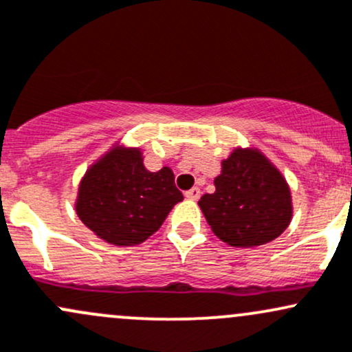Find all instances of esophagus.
Instances as JSON below:
<instances>
[{"mask_svg": "<svg viewBox=\"0 0 352 352\" xmlns=\"http://www.w3.org/2000/svg\"><path fill=\"white\" fill-rule=\"evenodd\" d=\"M186 197L188 201H197L199 197H201V188L199 187H192L190 190L186 192Z\"/></svg>", "mask_w": 352, "mask_h": 352, "instance_id": "esophagus-1", "label": "esophagus"}]
</instances>
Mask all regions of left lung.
Here are the masks:
<instances>
[{"instance_id": "obj_1", "label": "left lung", "mask_w": 352, "mask_h": 352, "mask_svg": "<svg viewBox=\"0 0 352 352\" xmlns=\"http://www.w3.org/2000/svg\"><path fill=\"white\" fill-rule=\"evenodd\" d=\"M214 179L216 192L199 201L214 234L232 248H254L278 238L294 214L278 168L258 148H234Z\"/></svg>"}]
</instances>
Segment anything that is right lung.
Here are the masks:
<instances>
[{
  "label": "right lung",
  "instance_id": "right-lung-1",
  "mask_svg": "<svg viewBox=\"0 0 352 352\" xmlns=\"http://www.w3.org/2000/svg\"><path fill=\"white\" fill-rule=\"evenodd\" d=\"M182 199L172 168L150 172L140 148L114 143L80 179L76 212L102 241L135 246L157 232Z\"/></svg>",
  "mask_w": 352,
  "mask_h": 352
}]
</instances>
